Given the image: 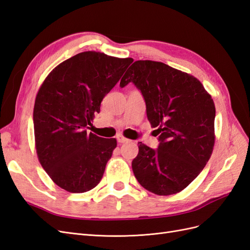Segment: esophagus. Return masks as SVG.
Listing matches in <instances>:
<instances>
[{"label":"esophagus","instance_id":"34e87169","mask_svg":"<svg viewBox=\"0 0 250 250\" xmlns=\"http://www.w3.org/2000/svg\"><path fill=\"white\" fill-rule=\"evenodd\" d=\"M117 140H118V142L120 143V144H122V143H128V142H130V140H128L127 138H125V137H123V135H118L117 137Z\"/></svg>","mask_w":250,"mask_h":250}]
</instances>
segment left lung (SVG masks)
<instances>
[{"mask_svg": "<svg viewBox=\"0 0 250 250\" xmlns=\"http://www.w3.org/2000/svg\"><path fill=\"white\" fill-rule=\"evenodd\" d=\"M129 82L141 90L161 141L157 150L138 143L134 176L151 193L176 194L199 175L213 152L214 101L197 78L160 62H134L120 86Z\"/></svg>", "mask_w": 250, "mask_h": 250, "instance_id": "obj_1", "label": "left lung"}]
</instances>
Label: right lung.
Segmentation results:
<instances>
[{"instance_id":"add662e5","label":"right lung","mask_w":250,"mask_h":250,"mask_svg":"<svg viewBox=\"0 0 250 250\" xmlns=\"http://www.w3.org/2000/svg\"><path fill=\"white\" fill-rule=\"evenodd\" d=\"M132 62L81 52L59 63L42 83L33 109L35 149L59 188L84 193L100 183L117 140L88 133L86 128Z\"/></svg>"}]
</instances>
